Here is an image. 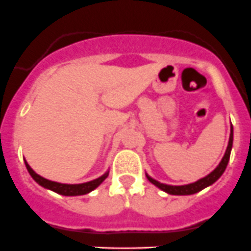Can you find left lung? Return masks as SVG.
<instances>
[{"instance_id": "left-lung-1", "label": "left lung", "mask_w": 251, "mask_h": 251, "mask_svg": "<svg viewBox=\"0 0 251 251\" xmlns=\"http://www.w3.org/2000/svg\"><path fill=\"white\" fill-rule=\"evenodd\" d=\"M232 146H233V127L230 128V136H229V142H228V147L227 150H226L225 155H223L222 160H221V163L218 164V167L216 168L212 173H210L207 176L202 177V179L198 180V181L193 182V184L181 185V186H173V185L162 184V182L152 179V177L148 176V175H146V176H147V179L150 180L152 184H154L155 186H158L159 189H162L163 191L170 194V195H193V194H196L199 193V191L203 190L205 187L210 186V185H212L213 182L217 181V180L220 179V176L225 173L226 168H227L228 162H229Z\"/></svg>"}]
</instances>
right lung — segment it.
I'll list each match as a JSON object with an SVG mask.
<instances>
[{
	"label": "right lung",
	"mask_w": 251,
	"mask_h": 251,
	"mask_svg": "<svg viewBox=\"0 0 251 251\" xmlns=\"http://www.w3.org/2000/svg\"><path fill=\"white\" fill-rule=\"evenodd\" d=\"M25 167L28 169L29 174L31 175L34 180L38 182L39 185L44 186L45 189H49V190H52L55 193L60 194V195L64 196H77V195H86V194L91 193L92 190H94L96 187H98L104 180L106 179V176L109 175V173H105L103 176L98 177L96 180H92V181L83 182V184H60V182L51 181V180L45 179V177L40 176L39 174H36L30 167H29L28 163L25 162Z\"/></svg>",
	"instance_id": "add662e5"
}]
</instances>
